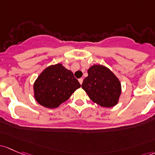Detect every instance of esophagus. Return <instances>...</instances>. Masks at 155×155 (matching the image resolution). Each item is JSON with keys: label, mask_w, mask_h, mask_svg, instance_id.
I'll return each instance as SVG.
<instances>
[{"label": "esophagus", "mask_w": 155, "mask_h": 155, "mask_svg": "<svg viewBox=\"0 0 155 155\" xmlns=\"http://www.w3.org/2000/svg\"><path fill=\"white\" fill-rule=\"evenodd\" d=\"M79 83H80L81 84H82V82H83V79H82V78H80V79H79Z\"/></svg>", "instance_id": "obj_1"}]
</instances>
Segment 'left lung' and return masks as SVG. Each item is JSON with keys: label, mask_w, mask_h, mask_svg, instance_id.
Returning a JSON list of instances; mask_svg holds the SVG:
<instances>
[{"label": "left lung", "mask_w": 155, "mask_h": 155, "mask_svg": "<svg viewBox=\"0 0 155 155\" xmlns=\"http://www.w3.org/2000/svg\"><path fill=\"white\" fill-rule=\"evenodd\" d=\"M87 73L82 87L91 100L102 107L116 105L121 94V84L113 72L103 65L94 64Z\"/></svg>", "instance_id": "1"}]
</instances>
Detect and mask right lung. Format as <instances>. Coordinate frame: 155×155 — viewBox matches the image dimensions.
Here are the masks:
<instances>
[{
  "label": "right lung",
  "instance_id": "obj_1",
  "mask_svg": "<svg viewBox=\"0 0 155 155\" xmlns=\"http://www.w3.org/2000/svg\"><path fill=\"white\" fill-rule=\"evenodd\" d=\"M80 87L73 73L58 63L50 65L41 73L34 83V96L41 105L55 108Z\"/></svg>",
  "mask_w": 155,
  "mask_h": 155
}]
</instances>
